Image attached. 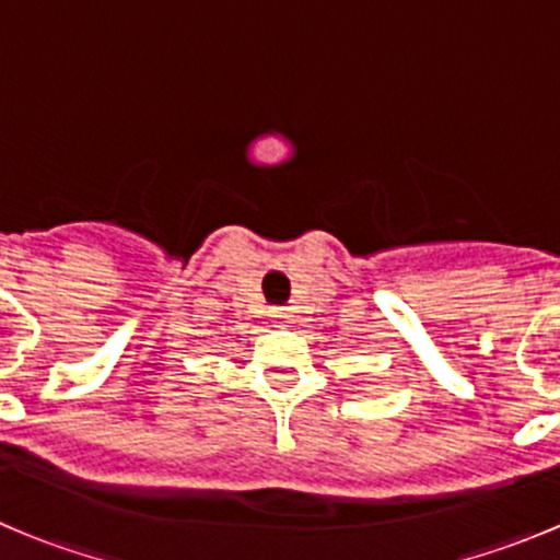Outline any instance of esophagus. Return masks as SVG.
<instances>
[{"label": "esophagus", "mask_w": 560, "mask_h": 560, "mask_svg": "<svg viewBox=\"0 0 560 560\" xmlns=\"http://www.w3.org/2000/svg\"><path fill=\"white\" fill-rule=\"evenodd\" d=\"M270 316H273V319L279 322V325H290L292 312H290V308H270Z\"/></svg>", "instance_id": "34e87169"}]
</instances>
